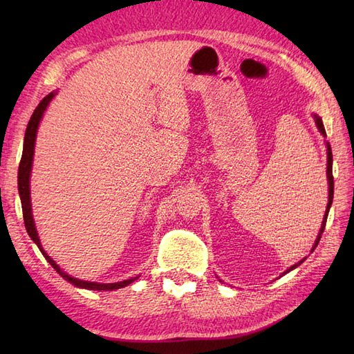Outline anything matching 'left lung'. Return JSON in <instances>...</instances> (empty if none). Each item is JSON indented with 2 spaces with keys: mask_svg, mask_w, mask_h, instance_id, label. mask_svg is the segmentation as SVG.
<instances>
[{
  "mask_svg": "<svg viewBox=\"0 0 354 354\" xmlns=\"http://www.w3.org/2000/svg\"><path fill=\"white\" fill-rule=\"evenodd\" d=\"M315 122H317V126H318V129L321 131V133L326 135V129H324V124H322V120H321L318 115H315ZM327 179H328V204H327V209H326V214H324V221H322V225H321L319 236H318L317 240H315L313 250L318 246L319 240H321V236H322V232H324L326 222H327V216H328L330 207H332V202H333V189H335V183H333V155H332V149H330V145H327ZM313 250H312V251H313ZM303 261H304V259H303L301 261H299V263H297V265H293L292 268H289L288 270H286V272H289V270L295 269L297 266L301 265ZM286 272H284V274H286Z\"/></svg>",
  "mask_w": 354,
  "mask_h": 354,
  "instance_id": "8db88e82",
  "label": "left lung"
}]
</instances>
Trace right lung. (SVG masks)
<instances>
[{
  "mask_svg": "<svg viewBox=\"0 0 354 354\" xmlns=\"http://www.w3.org/2000/svg\"><path fill=\"white\" fill-rule=\"evenodd\" d=\"M55 97V93H50L48 95H45L44 99L37 104V108L30 117V122L27 124L26 129V137H24V149H22V156H21V162H19V169H18V190H19V196H21V204H22V216H24V223H26V230L28 232V236L32 237L33 242L39 248L41 252L44 254V257L47 259L50 265L55 268L56 272L61 274L65 280H68L77 288H84L89 290H114L124 288V286L131 284L132 281L137 280L138 277L131 278V280H124L120 283H109V284H102V283H93V281H82L77 280V278H73L68 274H65L59 268L55 260L50 259V255H47L42 250V245L39 242V237H37V232L35 228V222H33V216H32V205H30V171H32V164H33V153H35V140H36V132H37V126H39V122L42 118L44 111L47 109L50 100Z\"/></svg>",
  "mask_w": 354,
  "mask_h": 354,
  "instance_id": "right-lung-1",
  "label": "right lung"
}]
</instances>
